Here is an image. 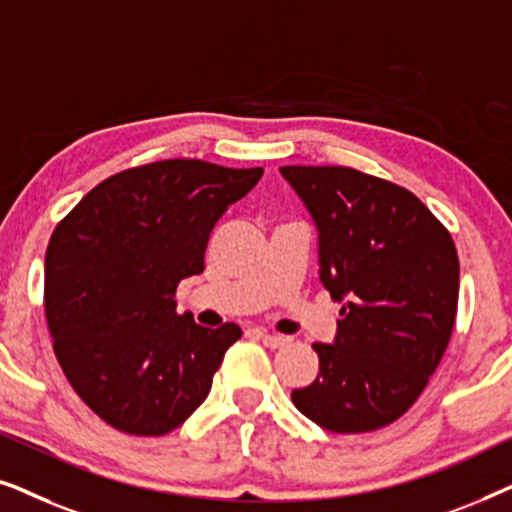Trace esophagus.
<instances>
[{"label":"esophagus","mask_w":512,"mask_h":512,"mask_svg":"<svg viewBox=\"0 0 512 512\" xmlns=\"http://www.w3.org/2000/svg\"><path fill=\"white\" fill-rule=\"evenodd\" d=\"M258 338H261V342L265 347H270V349H277V347H284V345H289V338H286V335H277V333H263V331H258Z\"/></svg>","instance_id":"obj_1"}]
</instances>
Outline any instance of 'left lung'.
<instances>
[{"instance_id":"8db88e82","label":"left lung","mask_w":512,"mask_h":512,"mask_svg":"<svg viewBox=\"0 0 512 512\" xmlns=\"http://www.w3.org/2000/svg\"><path fill=\"white\" fill-rule=\"evenodd\" d=\"M319 233V279L342 303L333 345L314 342L319 375L291 391L335 433L405 415L450 342L459 300L452 235L417 195L352 167H279Z\"/></svg>"}]
</instances>
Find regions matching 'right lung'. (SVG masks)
Returning <instances> with one entry per match:
<instances>
[{"label": "right lung", "mask_w": 512, "mask_h": 512, "mask_svg": "<svg viewBox=\"0 0 512 512\" xmlns=\"http://www.w3.org/2000/svg\"><path fill=\"white\" fill-rule=\"evenodd\" d=\"M263 177L205 160H160L97 184L46 249L44 307L62 373L97 417L165 436L212 389L240 326L177 314L181 279L205 270L216 221Z\"/></svg>", "instance_id": "right-lung-1"}]
</instances>
